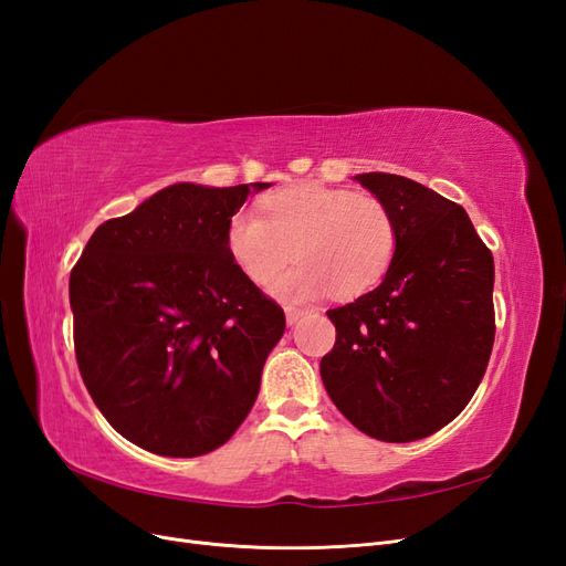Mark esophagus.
<instances>
[{"mask_svg":"<svg viewBox=\"0 0 566 566\" xmlns=\"http://www.w3.org/2000/svg\"><path fill=\"white\" fill-rule=\"evenodd\" d=\"M306 310H300V306H285V321L293 325L300 316H304Z\"/></svg>","mask_w":566,"mask_h":566,"instance_id":"1","label":"esophagus"}]
</instances>
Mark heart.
Listing matches in <instances>:
<instances>
[{
    "mask_svg": "<svg viewBox=\"0 0 566 566\" xmlns=\"http://www.w3.org/2000/svg\"><path fill=\"white\" fill-rule=\"evenodd\" d=\"M254 210L233 214L227 248L254 285L276 281L287 262L300 260L276 283L283 300H310L331 287L356 297L378 285L397 254V221L387 205L347 188L302 184L285 188Z\"/></svg>",
    "mask_w": 566,
    "mask_h": 566,
    "instance_id": "heart-1",
    "label": "heart"
}]
</instances>
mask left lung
<instances>
[{"label":"left lung","instance_id":"obj_1","mask_svg":"<svg viewBox=\"0 0 566 566\" xmlns=\"http://www.w3.org/2000/svg\"><path fill=\"white\" fill-rule=\"evenodd\" d=\"M397 221L385 281L328 310L325 391L356 430L406 443L434 434L482 382L495 337L493 254L468 212L413 179L356 177Z\"/></svg>","mask_w":566,"mask_h":566}]
</instances>
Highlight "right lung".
Wrapping results in <instances>:
<instances>
[{
    "mask_svg": "<svg viewBox=\"0 0 566 566\" xmlns=\"http://www.w3.org/2000/svg\"><path fill=\"white\" fill-rule=\"evenodd\" d=\"M248 196V184L167 186L104 221L71 271L84 387L113 430L150 453L196 458L227 443L285 331L281 306L227 248Z\"/></svg>",
    "mask_w": 566,
    "mask_h": 566,
    "instance_id": "obj_1",
    "label": "right lung"
}]
</instances>
